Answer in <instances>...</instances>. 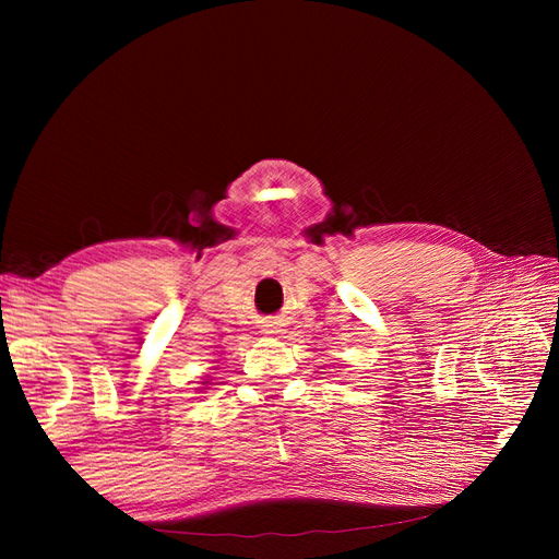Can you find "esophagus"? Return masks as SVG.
I'll use <instances>...</instances> for the list:
<instances>
[{
	"instance_id": "obj_1",
	"label": "esophagus",
	"mask_w": 559,
	"mask_h": 559,
	"mask_svg": "<svg viewBox=\"0 0 559 559\" xmlns=\"http://www.w3.org/2000/svg\"><path fill=\"white\" fill-rule=\"evenodd\" d=\"M265 333H280V329H277V326H273V324H270V326L265 329Z\"/></svg>"
}]
</instances>
